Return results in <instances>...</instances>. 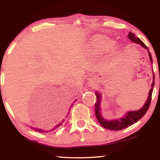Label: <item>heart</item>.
<instances>
[{
  "label": "heart",
  "mask_w": 160,
  "mask_h": 160,
  "mask_svg": "<svg viewBox=\"0 0 160 160\" xmlns=\"http://www.w3.org/2000/svg\"><path fill=\"white\" fill-rule=\"evenodd\" d=\"M114 42L103 36H95L91 41V47L96 52H102L113 46Z\"/></svg>",
  "instance_id": "obj_1"
}]
</instances>
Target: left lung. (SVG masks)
Returning <instances> with one entry per match:
<instances>
[{"instance_id": "8db88e82", "label": "left lung", "mask_w": 160, "mask_h": 160, "mask_svg": "<svg viewBox=\"0 0 160 160\" xmlns=\"http://www.w3.org/2000/svg\"><path fill=\"white\" fill-rule=\"evenodd\" d=\"M128 38L130 39L132 42H134L137 44H140V45L142 47H143L144 48L148 49L147 47L146 46L145 44L142 42L140 38L135 37L132 33L129 32L128 35ZM148 55H149V58L151 60V62H152V56L150 52H148ZM154 80H155V76L153 74V81H152V83L151 85L152 88L151 89L150 91H149L148 100H147V102H146V103L143 106V107L138 111L128 112L124 117L118 119V120L108 121V120H106L105 119H104L102 117L100 108L101 97L100 96V94L97 92L96 94L97 97V102L96 104H95V114H96V117L97 118L98 122L100 123V124L102 126V127H103L104 128H107V129H109V130H113V131H119V130H122V129L127 128L128 127H129V126L133 124L139 120H140V119L145 115V113H147L149 107H150L151 98H152V90H153V87L155 84Z\"/></svg>"}]
</instances>
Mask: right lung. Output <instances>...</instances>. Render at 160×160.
Masks as SVG:
<instances>
[{
	"instance_id": "1",
	"label": "right lung",
	"mask_w": 160,
	"mask_h": 160,
	"mask_svg": "<svg viewBox=\"0 0 160 160\" xmlns=\"http://www.w3.org/2000/svg\"><path fill=\"white\" fill-rule=\"evenodd\" d=\"M73 104H72V105H71V107H72L73 106ZM62 122H64V121L63 122H61V123H60L59 124H58L57 126H56V127H53V128H52V131H54V130H55V129H56L58 127H60V126H61V125H62ZM34 130L35 131H38V132H45V131H43V130H41V129H38V128H34ZM47 132H48V131H47Z\"/></svg>"
}]
</instances>
